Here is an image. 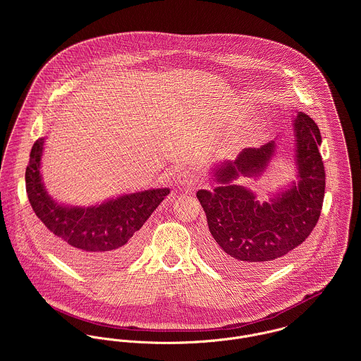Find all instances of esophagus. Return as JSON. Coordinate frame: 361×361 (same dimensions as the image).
I'll use <instances>...</instances> for the list:
<instances>
[{
    "label": "esophagus",
    "mask_w": 361,
    "mask_h": 361,
    "mask_svg": "<svg viewBox=\"0 0 361 361\" xmlns=\"http://www.w3.org/2000/svg\"><path fill=\"white\" fill-rule=\"evenodd\" d=\"M176 182L182 186H193L196 183V176L189 171H179L176 172Z\"/></svg>",
    "instance_id": "34e87169"
}]
</instances>
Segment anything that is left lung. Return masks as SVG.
<instances>
[{"label": "left lung", "instance_id": "obj_1", "mask_svg": "<svg viewBox=\"0 0 361 361\" xmlns=\"http://www.w3.org/2000/svg\"><path fill=\"white\" fill-rule=\"evenodd\" d=\"M292 128L296 180L269 192L268 202H259L236 180L264 175L276 154L278 137L259 149L242 150L233 161L218 162L211 171L212 189L196 193L209 229L203 252L214 265L262 274L299 247L317 225L325 193L319 129L305 112H298Z\"/></svg>", "mask_w": 361, "mask_h": 361}]
</instances>
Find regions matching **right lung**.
Listing matches in <instances>:
<instances>
[{"mask_svg": "<svg viewBox=\"0 0 361 361\" xmlns=\"http://www.w3.org/2000/svg\"><path fill=\"white\" fill-rule=\"evenodd\" d=\"M46 137L32 147L26 168V193L47 243L65 261L85 271L115 268L136 256L142 226L169 195L157 188L121 195L94 206H68L49 195L42 178Z\"/></svg>", "mask_w": 361, "mask_h": 361, "instance_id": "1", "label": "right lung"}]
</instances>
